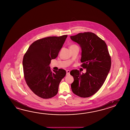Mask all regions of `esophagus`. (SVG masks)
I'll list each match as a JSON object with an SVG mask.
<instances>
[{"label": "esophagus", "mask_w": 130, "mask_h": 130, "mask_svg": "<svg viewBox=\"0 0 130 130\" xmlns=\"http://www.w3.org/2000/svg\"><path fill=\"white\" fill-rule=\"evenodd\" d=\"M66 73L67 75H69V73H70V71L69 70H67L66 71Z\"/></svg>", "instance_id": "esophagus-1"}]
</instances>
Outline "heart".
<instances>
[{
	"mask_svg": "<svg viewBox=\"0 0 130 130\" xmlns=\"http://www.w3.org/2000/svg\"><path fill=\"white\" fill-rule=\"evenodd\" d=\"M77 46L75 44H71L70 46H69V48H72V47H75V46Z\"/></svg>",
	"mask_w": 130,
	"mask_h": 130,
	"instance_id": "1",
	"label": "heart"
}]
</instances>
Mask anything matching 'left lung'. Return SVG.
I'll use <instances>...</instances> for the list:
<instances>
[{
    "label": "left lung",
    "instance_id": "obj_1",
    "mask_svg": "<svg viewBox=\"0 0 130 130\" xmlns=\"http://www.w3.org/2000/svg\"><path fill=\"white\" fill-rule=\"evenodd\" d=\"M70 38L81 46V67L86 69L85 74L77 69L70 71L74 80L71 90L76 95L88 98L103 85L110 69L111 58L105 41L93 32L79 33Z\"/></svg>",
    "mask_w": 130,
    "mask_h": 130
}]
</instances>
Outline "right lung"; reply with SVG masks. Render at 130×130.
Instances as JSON below:
<instances>
[{
	"instance_id": "1",
	"label": "right lung",
	"mask_w": 130,
	"mask_h": 130,
	"mask_svg": "<svg viewBox=\"0 0 130 130\" xmlns=\"http://www.w3.org/2000/svg\"><path fill=\"white\" fill-rule=\"evenodd\" d=\"M67 36H50L38 40L24 55V78L30 90L41 98L48 99L56 95L59 84L66 75L64 69L52 72L49 65L51 60L58 56Z\"/></svg>"
}]
</instances>
